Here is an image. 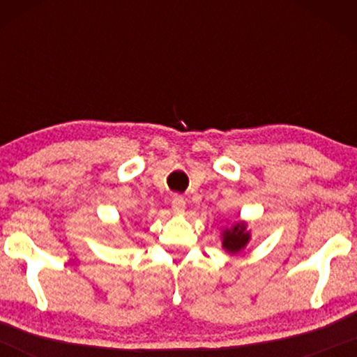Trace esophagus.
<instances>
[{"label":"esophagus","instance_id":"obj_1","mask_svg":"<svg viewBox=\"0 0 357 357\" xmlns=\"http://www.w3.org/2000/svg\"><path fill=\"white\" fill-rule=\"evenodd\" d=\"M171 206H173L176 215H181V213H184V208H186V199L181 195H174L173 199H171Z\"/></svg>","mask_w":357,"mask_h":357}]
</instances>
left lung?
Wrapping results in <instances>:
<instances>
[{
    "label": "left lung",
    "mask_w": 357,
    "mask_h": 357,
    "mask_svg": "<svg viewBox=\"0 0 357 357\" xmlns=\"http://www.w3.org/2000/svg\"><path fill=\"white\" fill-rule=\"evenodd\" d=\"M250 241V231L247 230V223L238 221L231 228L223 230V248L230 253H238L247 247Z\"/></svg>",
    "instance_id": "1"
}]
</instances>
